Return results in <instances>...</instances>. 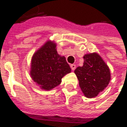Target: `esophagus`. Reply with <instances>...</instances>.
I'll list each match as a JSON object with an SVG mask.
<instances>
[{
    "label": "esophagus",
    "instance_id": "34e87169",
    "mask_svg": "<svg viewBox=\"0 0 127 127\" xmlns=\"http://www.w3.org/2000/svg\"><path fill=\"white\" fill-rule=\"evenodd\" d=\"M70 66H71V68L72 71H74L75 69V68H76V65L74 64H72Z\"/></svg>",
    "mask_w": 127,
    "mask_h": 127
}]
</instances>
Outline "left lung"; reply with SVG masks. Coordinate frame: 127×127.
Here are the masks:
<instances>
[{
    "label": "left lung",
    "instance_id": "obj_1",
    "mask_svg": "<svg viewBox=\"0 0 127 127\" xmlns=\"http://www.w3.org/2000/svg\"><path fill=\"white\" fill-rule=\"evenodd\" d=\"M84 61L83 66L77 67L74 72L84 95L88 98L95 97L109 84V69L96 53L86 54Z\"/></svg>",
    "mask_w": 127,
    "mask_h": 127
}]
</instances>
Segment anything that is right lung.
I'll return each mask as SVG.
<instances>
[{
	"label": "right lung",
	"mask_w": 127,
	"mask_h": 127,
	"mask_svg": "<svg viewBox=\"0 0 127 127\" xmlns=\"http://www.w3.org/2000/svg\"><path fill=\"white\" fill-rule=\"evenodd\" d=\"M56 46L54 43L47 41L32 58L31 77L46 91L59 85L63 77L71 71L65 57L58 54Z\"/></svg>",
	"instance_id": "obj_1"
}]
</instances>
